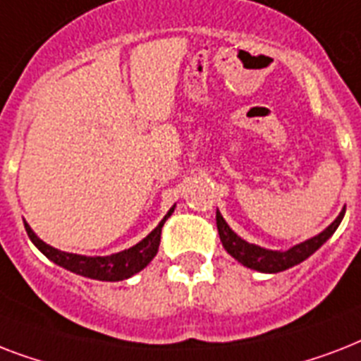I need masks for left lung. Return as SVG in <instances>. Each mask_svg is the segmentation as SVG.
<instances>
[{"label":"left lung","mask_w":361,"mask_h":361,"mask_svg":"<svg viewBox=\"0 0 361 361\" xmlns=\"http://www.w3.org/2000/svg\"><path fill=\"white\" fill-rule=\"evenodd\" d=\"M343 215H345V209L337 215V219L324 232H320L319 236L311 238V240L303 241V243H298V245L290 247L288 251L283 252L262 249V247L252 245L249 241L241 240L236 232H232L231 226L226 225V221L223 219V215L219 212H217V231H219L223 247L228 251V255L236 258L238 262H241L247 268L257 269V271H264V274H277V271H285V269L292 268V266H296V264L303 262L305 258L311 257L337 231V226L341 225Z\"/></svg>","instance_id":"1"}]
</instances>
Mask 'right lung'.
Here are the masks:
<instances>
[{
    "mask_svg": "<svg viewBox=\"0 0 361 361\" xmlns=\"http://www.w3.org/2000/svg\"><path fill=\"white\" fill-rule=\"evenodd\" d=\"M174 208H170V212L163 217V221L147 234L140 243H136L130 249H125L121 252L110 255V257H84V255H73V252H63L54 249L48 243L35 236V232L31 231L30 225L24 223L25 232L30 240L35 243V247L50 258L52 262H56L61 268L69 269L73 274L84 275L90 279L99 281H123L129 279L130 275L138 274L140 269H144L147 264L152 262V258L157 255L159 243H161V231H163L164 221L172 215Z\"/></svg>",
    "mask_w": 361,
    "mask_h": 361,
    "instance_id": "add662e5",
    "label": "right lung"
}]
</instances>
